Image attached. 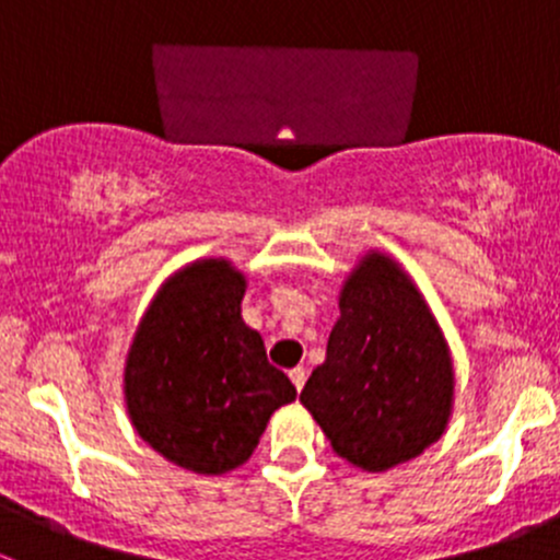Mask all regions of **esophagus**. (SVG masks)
I'll return each instance as SVG.
<instances>
[{
	"label": "esophagus",
	"mask_w": 560,
	"mask_h": 560,
	"mask_svg": "<svg viewBox=\"0 0 560 560\" xmlns=\"http://www.w3.org/2000/svg\"><path fill=\"white\" fill-rule=\"evenodd\" d=\"M290 380H292V385H295L298 393H301L303 385H306V369H301V365H298V369H292Z\"/></svg>",
	"instance_id": "1"
}]
</instances>
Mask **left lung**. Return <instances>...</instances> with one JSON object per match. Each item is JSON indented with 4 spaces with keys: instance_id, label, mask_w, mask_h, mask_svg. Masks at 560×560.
<instances>
[{
    "instance_id": "8db88e82",
    "label": "left lung",
    "mask_w": 560,
    "mask_h": 560,
    "mask_svg": "<svg viewBox=\"0 0 560 560\" xmlns=\"http://www.w3.org/2000/svg\"><path fill=\"white\" fill-rule=\"evenodd\" d=\"M301 404L332 453L371 474L409 463L447 431L453 352L393 254L369 248L341 281L325 360L308 376Z\"/></svg>"
}]
</instances>
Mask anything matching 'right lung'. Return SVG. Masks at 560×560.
I'll return each instance as SVG.
<instances>
[{
  "mask_svg": "<svg viewBox=\"0 0 560 560\" xmlns=\"http://www.w3.org/2000/svg\"><path fill=\"white\" fill-rule=\"evenodd\" d=\"M246 284L228 257H200L173 270L124 358V406L138 436L202 477L244 466L273 411L298 395L241 316Z\"/></svg>",
  "mask_w": 560,
  "mask_h": 560,
  "instance_id": "right-lung-1",
  "label": "right lung"
}]
</instances>
